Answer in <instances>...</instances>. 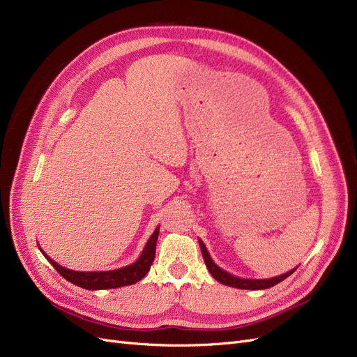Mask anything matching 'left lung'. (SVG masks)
Instances as JSON below:
<instances>
[{
	"mask_svg": "<svg viewBox=\"0 0 357 357\" xmlns=\"http://www.w3.org/2000/svg\"><path fill=\"white\" fill-rule=\"evenodd\" d=\"M199 247H201V251H202V257H204V261L206 264V268L210 270V273L213 275V278L215 280H218L220 284L227 285V287L239 288V289H267V288H272V287L278 285L279 282L287 279L288 276H291L294 272H296V268H294V270H291V272H287L285 275L270 278V279H242V278H236V276H233V275L225 272L223 268H220L211 260V257H210V254H208L205 245L201 239H199Z\"/></svg>",
	"mask_w": 357,
	"mask_h": 357,
	"instance_id": "obj_1",
	"label": "left lung"
}]
</instances>
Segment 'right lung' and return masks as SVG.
<instances>
[{
  "instance_id": "1",
  "label": "right lung",
  "mask_w": 357,
  "mask_h": 357,
  "mask_svg": "<svg viewBox=\"0 0 357 357\" xmlns=\"http://www.w3.org/2000/svg\"><path fill=\"white\" fill-rule=\"evenodd\" d=\"M158 235H159V227L155 229L153 235L149 238V241H147L146 247L136 263H132L127 267L116 268V270H109V272H75V270H69L66 267H61L60 264L53 261L52 258L48 257L41 248L40 250H41L43 255L60 273V276H63L73 285L81 287L84 289H91V291L121 288V287L136 284V282L142 280L146 276V273L149 272L151 266L155 260Z\"/></svg>"
}]
</instances>
